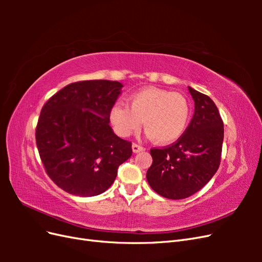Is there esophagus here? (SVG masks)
I'll return each mask as SVG.
<instances>
[{"instance_id": "obj_1", "label": "esophagus", "mask_w": 262, "mask_h": 262, "mask_svg": "<svg viewBox=\"0 0 262 262\" xmlns=\"http://www.w3.org/2000/svg\"><path fill=\"white\" fill-rule=\"evenodd\" d=\"M132 149H133L134 153H139V152H141V150H144L145 148L142 145L138 144V143H133L132 144Z\"/></svg>"}]
</instances>
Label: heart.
Here are the masks:
<instances>
[{"instance_id": "b5f03b06", "label": "heart", "mask_w": 262, "mask_h": 262, "mask_svg": "<svg viewBox=\"0 0 262 262\" xmlns=\"http://www.w3.org/2000/svg\"><path fill=\"white\" fill-rule=\"evenodd\" d=\"M129 107L115 104L110 109V122L120 137H129L139 130L141 121L157 143L168 144L178 140L191 118V102L180 93L147 87L132 94Z\"/></svg>"}]
</instances>
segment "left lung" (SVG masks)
Instances as JSON below:
<instances>
[{
	"label": "left lung",
	"mask_w": 262,
	"mask_h": 262,
	"mask_svg": "<svg viewBox=\"0 0 262 262\" xmlns=\"http://www.w3.org/2000/svg\"><path fill=\"white\" fill-rule=\"evenodd\" d=\"M194 114L184 134L172 144L150 148L153 163L146 179L156 193L171 200L185 199L208 184L219 169L224 124L214 101L189 87Z\"/></svg>",
	"instance_id": "left-lung-1"
}]
</instances>
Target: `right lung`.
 <instances>
[{"label": "right lung", "mask_w": 262, "mask_h": 262, "mask_svg": "<svg viewBox=\"0 0 262 262\" xmlns=\"http://www.w3.org/2000/svg\"><path fill=\"white\" fill-rule=\"evenodd\" d=\"M122 84L94 80L69 84L43 105L36 144L47 175L66 192L98 195L114 184L132 143L117 137L109 114Z\"/></svg>", "instance_id": "right-lung-1"}]
</instances>
